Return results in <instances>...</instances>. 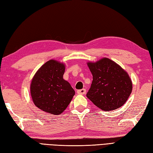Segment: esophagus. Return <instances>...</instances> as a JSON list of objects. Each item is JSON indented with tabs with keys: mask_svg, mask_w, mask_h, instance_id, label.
Returning <instances> with one entry per match:
<instances>
[{
	"mask_svg": "<svg viewBox=\"0 0 153 153\" xmlns=\"http://www.w3.org/2000/svg\"><path fill=\"white\" fill-rule=\"evenodd\" d=\"M77 94H79V95H84V94L86 93V89H82L77 90Z\"/></svg>",
	"mask_w": 153,
	"mask_h": 153,
	"instance_id": "obj_1",
	"label": "esophagus"
}]
</instances>
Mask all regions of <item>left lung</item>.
I'll use <instances>...</instances> for the list:
<instances>
[{"label": "left lung", "mask_w": 153, "mask_h": 153, "mask_svg": "<svg viewBox=\"0 0 153 153\" xmlns=\"http://www.w3.org/2000/svg\"><path fill=\"white\" fill-rule=\"evenodd\" d=\"M93 82L87 97L98 108L110 111L123 106L132 91L128 74L108 58L87 62Z\"/></svg>", "instance_id": "8db88e82"}]
</instances>
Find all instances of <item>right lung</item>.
Segmentation results:
<instances>
[{
	"instance_id": "add662e5",
	"label": "right lung",
	"mask_w": 153,
	"mask_h": 153,
	"mask_svg": "<svg viewBox=\"0 0 153 153\" xmlns=\"http://www.w3.org/2000/svg\"><path fill=\"white\" fill-rule=\"evenodd\" d=\"M65 65L55 60L45 63L35 73L30 85L34 105L43 111L58 115L70 103L75 91L63 79Z\"/></svg>"
}]
</instances>
